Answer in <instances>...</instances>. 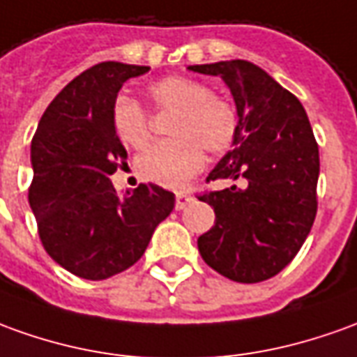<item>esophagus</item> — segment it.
<instances>
[{
    "label": "esophagus",
    "instance_id": "34e87169",
    "mask_svg": "<svg viewBox=\"0 0 357 357\" xmlns=\"http://www.w3.org/2000/svg\"><path fill=\"white\" fill-rule=\"evenodd\" d=\"M190 202H192V196H190V194L176 192V202H174V208H176V210H184Z\"/></svg>",
    "mask_w": 357,
    "mask_h": 357
}]
</instances>
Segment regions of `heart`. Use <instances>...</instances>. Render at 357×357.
Listing matches in <instances>:
<instances>
[{
    "label": "heart",
    "mask_w": 357,
    "mask_h": 357,
    "mask_svg": "<svg viewBox=\"0 0 357 357\" xmlns=\"http://www.w3.org/2000/svg\"><path fill=\"white\" fill-rule=\"evenodd\" d=\"M155 108L176 110L169 134L139 159V173L167 188H183L204 167V147L213 155L229 151L237 142L239 118L229 100L215 97L202 81L171 75L147 87ZM112 128L128 147L144 149L151 142L144 107L132 97H118L112 107Z\"/></svg>",
    "instance_id": "obj_1"
}]
</instances>
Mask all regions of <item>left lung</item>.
Here are the masks:
<instances>
[{
    "mask_svg": "<svg viewBox=\"0 0 357 357\" xmlns=\"http://www.w3.org/2000/svg\"><path fill=\"white\" fill-rule=\"evenodd\" d=\"M229 87L239 134L208 181L245 178L198 200L215 223L198 237L204 262L221 276L257 284L276 276L305 243L317 215L319 146L303 105L247 60L188 66Z\"/></svg>",
    "mask_w": 357,
    "mask_h": 357,
    "instance_id": "1",
    "label": "left lung"
}]
</instances>
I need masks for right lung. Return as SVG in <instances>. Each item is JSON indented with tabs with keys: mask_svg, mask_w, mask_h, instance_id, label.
I'll list each match as a JSON object with an SVG mask.
<instances>
[{
	"mask_svg": "<svg viewBox=\"0 0 357 357\" xmlns=\"http://www.w3.org/2000/svg\"><path fill=\"white\" fill-rule=\"evenodd\" d=\"M147 71L120 61L83 71L48 105L33 137L29 204L43 247L85 280L134 266L174 208V194L157 184L120 196L110 183L128 159L112 128V107L122 85Z\"/></svg>",
	"mask_w": 357,
	"mask_h": 357,
	"instance_id": "obj_1",
	"label": "right lung"
}]
</instances>
